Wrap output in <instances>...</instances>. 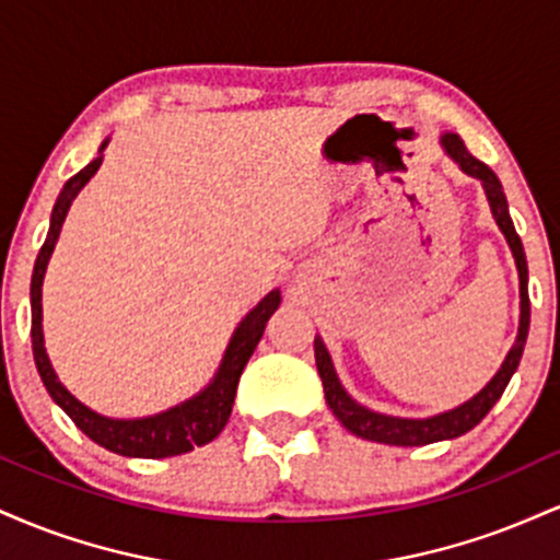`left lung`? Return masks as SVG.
Wrapping results in <instances>:
<instances>
[{
    "label": "left lung",
    "mask_w": 560,
    "mask_h": 560,
    "mask_svg": "<svg viewBox=\"0 0 560 560\" xmlns=\"http://www.w3.org/2000/svg\"><path fill=\"white\" fill-rule=\"evenodd\" d=\"M440 144L442 150H445V155L453 160L466 176L481 182V189H485L487 202H490L494 223H498V229L503 231L508 247H511L513 253V260H516L518 298H522V305H518L522 307V316H518V334H516V342H513L511 350H508L503 365L498 369V374H494L490 382L477 392V395L468 397L466 402L455 405V408L442 410V413L427 416V419H405V416L378 413V410H371L358 402L355 397L342 387V382H339L324 339L316 337L313 350H316L318 376L320 382H324V395H326V402H329L331 413L342 421L347 432L361 436V440L382 442V445L419 447V445H432V442H442V440H455V436L471 432V429L477 427L487 413H490L492 405L498 402L500 395L505 392L511 376L516 374L518 361H522V352L526 345V334H529V289H526L529 273H526V255H524L522 240H518L516 229H513L511 213H508V199L503 195V184H500V178L494 176L492 168H487L481 160H477L466 150L464 139H460L458 133L445 131L440 137Z\"/></svg>",
    "instance_id": "left-lung-1"
}]
</instances>
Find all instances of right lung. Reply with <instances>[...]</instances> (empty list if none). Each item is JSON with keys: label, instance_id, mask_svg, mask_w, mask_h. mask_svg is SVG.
<instances>
[{"label": "right lung", "instance_id": "right-lung-1", "mask_svg": "<svg viewBox=\"0 0 560 560\" xmlns=\"http://www.w3.org/2000/svg\"><path fill=\"white\" fill-rule=\"evenodd\" d=\"M110 144V137L100 144V155H96L86 168L75 173L73 178H68V184L62 186L60 197H57L52 218H49V231L47 240H44L42 253H38L34 276H31V339H34V361L42 376L44 387H47L49 397L60 405L62 410L73 419L75 427L81 429L89 440H94L96 445H102L110 453L126 455V458H171V455L189 453V450L208 445L226 427L231 408H234L236 397V384L247 365L249 355L258 347L262 331H266L268 318L273 316L276 307L281 305V292L271 289V292L262 298L253 311L240 320L234 334H231L226 352H223L221 365L208 382V387H202L197 395H191L189 400L173 405L168 410H160L155 416H144V419H110V416H102L96 410L83 405L79 397L70 395L66 384L60 382L52 369V361L47 355V347H44V326H42V284L44 273H47L49 258L55 253V244L60 240L62 223L73 205V199L79 197V191L89 184V178L100 171L102 160H105V147Z\"/></svg>", "mask_w": 560, "mask_h": 560}]
</instances>
